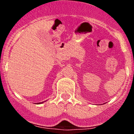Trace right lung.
<instances>
[{"label":"right lung","mask_w":134,"mask_h":134,"mask_svg":"<svg viewBox=\"0 0 134 134\" xmlns=\"http://www.w3.org/2000/svg\"><path fill=\"white\" fill-rule=\"evenodd\" d=\"M42 103H43V102H42ZM40 103H39V104H40Z\"/></svg>","instance_id":"obj_1"}]
</instances>
